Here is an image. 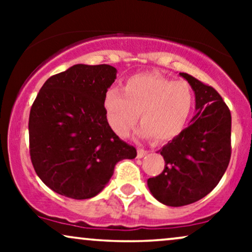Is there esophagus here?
<instances>
[{
	"label": "esophagus",
	"mask_w": 252,
	"mask_h": 252,
	"mask_svg": "<svg viewBox=\"0 0 252 252\" xmlns=\"http://www.w3.org/2000/svg\"><path fill=\"white\" fill-rule=\"evenodd\" d=\"M148 150H144V149H140L138 148V150H137V158H144V156H146L147 154H148Z\"/></svg>",
	"instance_id": "1"
}]
</instances>
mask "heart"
Returning a JSON list of instances; mask_svg holds the SVG:
<instances>
[{"instance_id":"b5f03b06","label":"heart","mask_w":252,"mask_h":252,"mask_svg":"<svg viewBox=\"0 0 252 252\" xmlns=\"http://www.w3.org/2000/svg\"><path fill=\"white\" fill-rule=\"evenodd\" d=\"M193 108V92L186 82H173L156 73L128 78L123 94L109 89L104 94L106 120L117 135L126 137L137 122L141 137L168 142L184 130Z\"/></svg>"}]
</instances>
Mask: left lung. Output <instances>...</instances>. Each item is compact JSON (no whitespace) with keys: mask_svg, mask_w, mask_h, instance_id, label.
I'll return each instance as SVG.
<instances>
[{"mask_svg":"<svg viewBox=\"0 0 252 252\" xmlns=\"http://www.w3.org/2000/svg\"><path fill=\"white\" fill-rule=\"evenodd\" d=\"M194 91L196 114L186 129L160 150L164 169L149 178L153 196L167 206L200 200L220 181L231 158V114L220 94L187 73H179Z\"/></svg>","mask_w":252,"mask_h":252,"instance_id":"8db88e82","label":"left lung"}]
</instances>
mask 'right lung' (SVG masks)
Segmentation results:
<instances>
[{"instance_id": "add662e5", "label": "right lung", "mask_w": 252, "mask_h": 252, "mask_svg": "<svg viewBox=\"0 0 252 252\" xmlns=\"http://www.w3.org/2000/svg\"><path fill=\"white\" fill-rule=\"evenodd\" d=\"M116 74L110 65H73L48 78L32 105V163L58 194L94 198L108 185L118 161L137 155L106 120L104 94Z\"/></svg>"}]
</instances>
